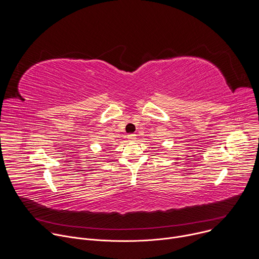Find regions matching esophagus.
I'll list each match as a JSON object with an SVG mask.
<instances>
[{
    "label": "esophagus",
    "instance_id": "34e87169",
    "mask_svg": "<svg viewBox=\"0 0 259 259\" xmlns=\"http://www.w3.org/2000/svg\"><path fill=\"white\" fill-rule=\"evenodd\" d=\"M135 139H136V135L135 134H129L128 135V140L129 141H135Z\"/></svg>",
    "mask_w": 259,
    "mask_h": 259
}]
</instances>
